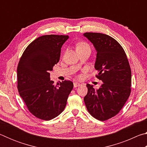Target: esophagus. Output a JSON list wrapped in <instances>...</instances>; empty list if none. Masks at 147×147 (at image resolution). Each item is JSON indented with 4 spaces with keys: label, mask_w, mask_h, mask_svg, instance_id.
<instances>
[{
    "label": "esophagus",
    "mask_w": 147,
    "mask_h": 147,
    "mask_svg": "<svg viewBox=\"0 0 147 147\" xmlns=\"http://www.w3.org/2000/svg\"><path fill=\"white\" fill-rule=\"evenodd\" d=\"M73 85H74V88H76V87L80 86L81 84L79 83V82H74Z\"/></svg>",
    "instance_id": "1"
}]
</instances>
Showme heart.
Instances as JSON below:
<instances>
[{
	"label": "heart",
	"instance_id": "1",
	"mask_svg": "<svg viewBox=\"0 0 147 147\" xmlns=\"http://www.w3.org/2000/svg\"><path fill=\"white\" fill-rule=\"evenodd\" d=\"M76 51H77V50L84 49H86V48L90 49V47H89V45L88 43H85V42H79V43L76 44Z\"/></svg>",
	"mask_w": 147,
	"mask_h": 147
}]
</instances>
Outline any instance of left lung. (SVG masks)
I'll use <instances>...</instances> for the list:
<instances>
[{"label": "left lung", "instance_id": "obj_1", "mask_svg": "<svg viewBox=\"0 0 147 147\" xmlns=\"http://www.w3.org/2000/svg\"><path fill=\"white\" fill-rule=\"evenodd\" d=\"M96 49L94 68L102 84L98 89L88 84L84 100L89 113L99 121H106L119 113L131 92V69L127 56L115 39L101 33L86 32Z\"/></svg>", "mask_w": 147, "mask_h": 147}]
</instances>
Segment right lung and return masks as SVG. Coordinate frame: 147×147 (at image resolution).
Here are the masks:
<instances>
[{"mask_svg":"<svg viewBox=\"0 0 147 147\" xmlns=\"http://www.w3.org/2000/svg\"><path fill=\"white\" fill-rule=\"evenodd\" d=\"M69 38L63 35H45L26 47L17 66V89L30 112L49 121L64 110L73 83L65 80L54 85L50 80L59 60L61 48Z\"/></svg>","mask_w":147,"mask_h":147,"instance_id":"right-lung-1","label":"right lung"}]
</instances>
